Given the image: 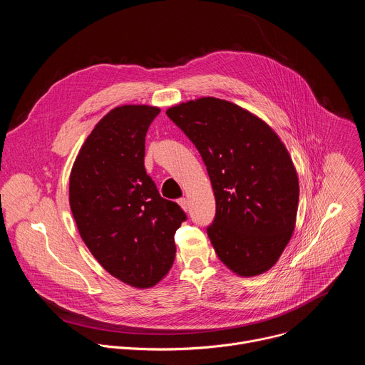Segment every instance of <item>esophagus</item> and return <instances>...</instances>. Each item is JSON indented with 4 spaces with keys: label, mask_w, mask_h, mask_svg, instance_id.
<instances>
[{
    "label": "esophagus",
    "mask_w": 365,
    "mask_h": 365,
    "mask_svg": "<svg viewBox=\"0 0 365 365\" xmlns=\"http://www.w3.org/2000/svg\"><path fill=\"white\" fill-rule=\"evenodd\" d=\"M178 203L183 207V210L185 211H187V207H189V203H187V199L186 197H180L179 200H178Z\"/></svg>",
    "instance_id": "obj_1"
}]
</instances>
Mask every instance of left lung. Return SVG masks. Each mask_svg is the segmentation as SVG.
Instances as JSON below:
<instances>
[{"label": "left lung", "mask_w": 365, "mask_h": 365, "mask_svg": "<svg viewBox=\"0 0 365 365\" xmlns=\"http://www.w3.org/2000/svg\"><path fill=\"white\" fill-rule=\"evenodd\" d=\"M195 144L217 211L206 227L221 262L240 276L272 269L294 230L299 182L290 155L259 118L224 99L200 98L166 111Z\"/></svg>", "instance_id": "left-lung-1"}]
</instances>
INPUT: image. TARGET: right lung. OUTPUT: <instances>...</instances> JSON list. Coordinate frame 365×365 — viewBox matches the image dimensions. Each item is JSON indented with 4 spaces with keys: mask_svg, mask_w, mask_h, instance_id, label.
<instances>
[{
    "mask_svg": "<svg viewBox=\"0 0 365 365\" xmlns=\"http://www.w3.org/2000/svg\"><path fill=\"white\" fill-rule=\"evenodd\" d=\"M159 108H114L92 130L73 165L71 210L79 234L110 274L151 287L172 269L175 234L187 220L144 169L145 134Z\"/></svg>",
    "mask_w": 365,
    "mask_h": 365,
    "instance_id": "1",
    "label": "right lung"
}]
</instances>
